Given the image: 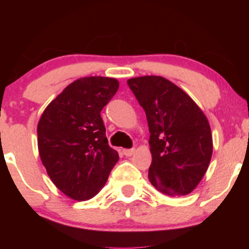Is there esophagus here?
<instances>
[{
	"mask_svg": "<svg viewBox=\"0 0 249 249\" xmlns=\"http://www.w3.org/2000/svg\"><path fill=\"white\" fill-rule=\"evenodd\" d=\"M134 151H136L134 148H125V150H123V153L125 157H131L134 153Z\"/></svg>",
	"mask_w": 249,
	"mask_h": 249,
	"instance_id": "obj_1",
	"label": "esophagus"
}]
</instances>
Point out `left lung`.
I'll return each mask as SVG.
<instances>
[{
  "instance_id": "left-lung-1",
  "label": "left lung",
  "mask_w": 249,
  "mask_h": 249,
  "mask_svg": "<svg viewBox=\"0 0 249 249\" xmlns=\"http://www.w3.org/2000/svg\"><path fill=\"white\" fill-rule=\"evenodd\" d=\"M146 113L151 184L168 196H186L206 173L213 151L210 123L185 91L160 76L127 81Z\"/></svg>"
}]
</instances>
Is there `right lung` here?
<instances>
[{"label": "right lung", "mask_w": 249, "mask_h": 249, "mask_svg": "<svg viewBox=\"0 0 249 249\" xmlns=\"http://www.w3.org/2000/svg\"><path fill=\"white\" fill-rule=\"evenodd\" d=\"M118 88L119 82L108 77L77 79L48 105L39 119L41 160L56 187L71 199L95 196L118 161L101 117Z\"/></svg>", "instance_id": "1"}]
</instances>
